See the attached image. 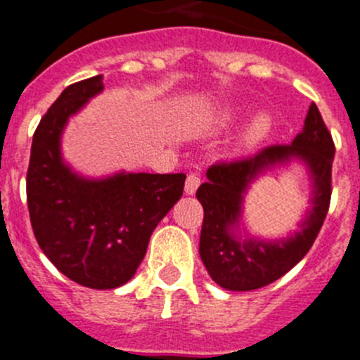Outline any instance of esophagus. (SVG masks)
<instances>
[{
  "label": "esophagus",
  "instance_id": "obj_1",
  "mask_svg": "<svg viewBox=\"0 0 360 360\" xmlns=\"http://www.w3.org/2000/svg\"><path fill=\"white\" fill-rule=\"evenodd\" d=\"M199 184H201V179H199L198 173H188L187 180H185V194H188V195L195 194Z\"/></svg>",
  "mask_w": 360,
  "mask_h": 360
}]
</instances>
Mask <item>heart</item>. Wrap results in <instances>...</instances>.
Masks as SVG:
<instances>
[{"instance_id": "heart-1", "label": "heart", "mask_w": 360, "mask_h": 360, "mask_svg": "<svg viewBox=\"0 0 360 360\" xmlns=\"http://www.w3.org/2000/svg\"><path fill=\"white\" fill-rule=\"evenodd\" d=\"M227 119H229V117H226V120ZM269 131H271V120H269V117L261 115L250 124L245 138H247L248 143H257V141H261L262 138L268 136Z\"/></svg>"}]
</instances>
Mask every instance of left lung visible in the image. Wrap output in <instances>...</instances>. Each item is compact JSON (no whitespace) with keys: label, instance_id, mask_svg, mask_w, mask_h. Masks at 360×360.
Masks as SVG:
<instances>
[{"label":"left lung","instance_id":"1","mask_svg":"<svg viewBox=\"0 0 360 360\" xmlns=\"http://www.w3.org/2000/svg\"><path fill=\"white\" fill-rule=\"evenodd\" d=\"M333 136L315 103L304 127L289 145H271L241 161L213 165L195 198L202 205L199 255L213 282L227 290H255L269 285L308 254L330 202ZM301 162L310 179L312 208L300 229L280 240L250 237L243 227L244 194L251 181L276 165Z\"/></svg>","mask_w":360,"mask_h":360}]
</instances>
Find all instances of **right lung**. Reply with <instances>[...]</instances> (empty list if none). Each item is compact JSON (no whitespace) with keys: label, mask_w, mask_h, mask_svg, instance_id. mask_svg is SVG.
Wrapping results in <instances>:
<instances>
[{"label":"right lung","mask_w":360,"mask_h":360,"mask_svg":"<svg viewBox=\"0 0 360 360\" xmlns=\"http://www.w3.org/2000/svg\"><path fill=\"white\" fill-rule=\"evenodd\" d=\"M101 91L103 75H96L60 92L34 131L26 180L31 226L44 254L64 276L99 290L133 278L185 184L184 173L87 179L64 162L68 120Z\"/></svg>","instance_id":"right-lung-1"}]
</instances>
